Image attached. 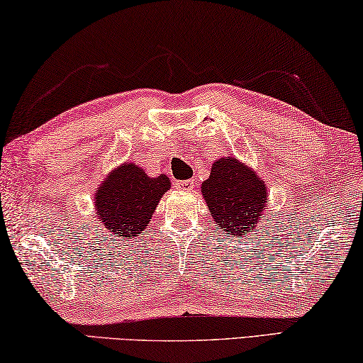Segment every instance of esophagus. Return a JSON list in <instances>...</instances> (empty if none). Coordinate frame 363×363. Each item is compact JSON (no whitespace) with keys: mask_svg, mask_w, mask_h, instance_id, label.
<instances>
[{"mask_svg":"<svg viewBox=\"0 0 363 363\" xmlns=\"http://www.w3.org/2000/svg\"><path fill=\"white\" fill-rule=\"evenodd\" d=\"M196 186L194 180H180L177 182V188L183 189V191H191V189Z\"/></svg>","mask_w":363,"mask_h":363,"instance_id":"34e87169","label":"esophagus"}]
</instances>
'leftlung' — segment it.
I'll return each instance as SVG.
<instances>
[{
  "label": "left lung",
  "mask_w": 363,
  "mask_h": 363,
  "mask_svg": "<svg viewBox=\"0 0 363 363\" xmlns=\"http://www.w3.org/2000/svg\"><path fill=\"white\" fill-rule=\"evenodd\" d=\"M203 196L212 218L223 233L247 235L265 209V185L252 170L233 157H222L212 164L209 180L203 183Z\"/></svg>",
  "instance_id": "8db88e82"
}]
</instances>
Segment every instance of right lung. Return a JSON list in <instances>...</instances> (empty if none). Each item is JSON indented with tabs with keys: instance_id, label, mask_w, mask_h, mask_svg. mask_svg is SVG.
I'll list each match as a JSON object with an SVG mask.
<instances>
[{
	"instance_id": "add662e5",
	"label": "right lung",
	"mask_w": 363,
	"mask_h": 363,
	"mask_svg": "<svg viewBox=\"0 0 363 363\" xmlns=\"http://www.w3.org/2000/svg\"><path fill=\"white\" fill-rule=\"evenodd\" d=\"M170 188L165 175L151 178L133 164L114 170L96 193L98 217L116 236L132 238L147 227L160 196Z\"/></svg>"
}]
</instances>
